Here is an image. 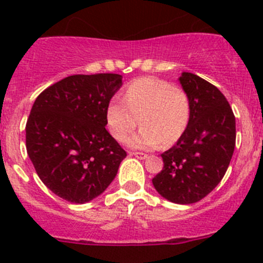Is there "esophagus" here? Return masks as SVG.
I'll use <instances>...</instances> for the list:
<instances>
[{
    "label": "esophagus",
    "mask_w": 263,
    "mask_h": 263,
    "mask_svg": "<svg viewBox=\"0 0 263 263\" xmlns=\"http://www.w3.org/2000/svg\"><path fill=\"white\" fill-rule=\"evenodd\" d=\"M130 155H133V157L138 158V159H146V158L148 157V155H147V154H145V153H138V152L130 153Z\"/></svg>",
    "instance_id": "esophagus-1"
}]
</instances>
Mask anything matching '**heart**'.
Returning <instances> with one entry per match:
<instances>
[{"label": "heart", "instance_id": "obj_1", "mask_svg": "<svg viewBox=\"0 0 263 263\" xmlns=\"http://www.w3.org/2000/svg\"><path fill=\"white\" fill-rule=\"evenodd\" d=\"M109 133L124 142L138 125L141 130L127 141L134 148L164 147L178 142L191 118V101L180 87L155 78L132 81L124 101L111 99L105 111Z\"/></svg>", "mask_w": 263, "mask_h": 263}]
</instances>
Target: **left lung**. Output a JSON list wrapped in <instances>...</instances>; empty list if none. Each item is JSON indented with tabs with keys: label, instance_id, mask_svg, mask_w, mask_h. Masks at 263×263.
<instances>
[{
	"label": "left lung",
	"instance_id": "left-lung-1",
	"mask_svg": "<svg viewBox=\"0 0 263 263\" xmlns=\"http://www.w3.org/2000/svg\"><path fill=\"white\" fill-rule=\"evenodd\" d=\"M191 101L187 130L162 154L163 170L153 184L171 203L192 204L221 182L236 146V118L224 95L197 75L179 78Z\"/></svg>",
	"mask_w": 263,
	"mask_h": 263
}]
</instances>
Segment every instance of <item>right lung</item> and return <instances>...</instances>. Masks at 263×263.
Returning a JSON list of instances; mask_svg holds the SVG:
<instances>
[{
	"label": "right lung",
	"mask_w": 263,
	"mask_h": 263,
	"mask_svg": "<svg viewBox=\"0 0 263 263\" xmlns=\"http://www.w3.org/2000/svg\"><path fill=\"white\" fill-rule=\"evenodd\" d=\"M117 73L73 75L36 97L26 124V148L39 179L69 203L84 204L113 182L126 152L106 126Z\"/></svg>",
	"instance_id": "right-lung-1"
}]
</instances>
